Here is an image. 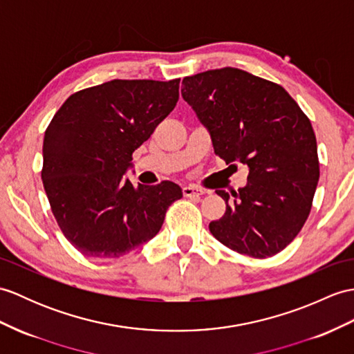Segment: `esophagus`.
<instances>
[{
  "label": "esophagus",
  "mask_w": 354,
  "mask_h": 354,
  "mask_svg": "<svg viewBox=\"0 0 354 354\" xmlns=\"http://www.w3.org/2000/svg\"><path fill=\"white\" fill-rule=\"evenodd\" d=\"M183 193L185 197H199L202 196L205 192L199 187H193V185H185L183 188Z\"/></svg>",
  "instance_id": "obj_1"
}]
</instances>
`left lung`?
Segmentation results:
<instances>
[{"label":"left lung","mask_w":354,"mask_h":354,"mask_svg":"<svg viewBox=\"0 0 354 354\" xmlns=\"http://www.w3.org/2000/svg\"><path fill=\"white\" fill-rule=\"evenodd\" d=\"M183 97L226 164L248 166V184L229 196L209 231L226 248L253 258L283 250L310 212L319 178L317 140L288 92L252 73L223 68L183 80Z\"/></svg>","instance_id":"1"}]
</instances>
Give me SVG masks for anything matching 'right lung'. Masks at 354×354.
<instances>
[{"label": "right lung", "instance_id": "right-lung-1", "mask_svg": "<svg viewBox=\"0 0 354 354\" xmlns=\"http://www.w3.org/2000/svg\"><path fill=\"white\" fill-rule=\"evenodd\" d=\"M178 97L179 80H111L69 96L49 123L44 188L62 232L86 257L119 258L152 240L183 197L170 180L136 188L123 178Z\"/></svg>", "mask_w": 354, "mask_h": 354}]
</instances>
